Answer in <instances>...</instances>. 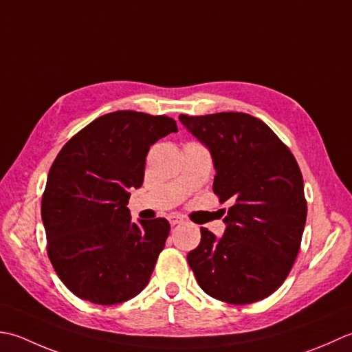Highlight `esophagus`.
I'll use <instances>...</instances> for the list:
<instances>
[{"instance_id": "1", "label": "esophagus", "mask_w": 352, "mask_h": 352, "mask_svg": "<svg viewBox=\"0 0 352 352\" xmlns=\"http://www.w3.org/2000/svg\"><path fill=\"white\" fill-rule=\"evenodd\" d=\"M168 221L171 226H176V225H182L184 223V219L182 217H177V216H170Z\"/></svg>"}]
</instances>
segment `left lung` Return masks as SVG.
Masks as SVG:
<instances>
[{"label": "left lung", "instance_id": "obj_1", "mask_svg": "<svg viewBox=\"0 0 352 352\" xmlns=\"http://www.w3.org/2000/svg\"><path fill=\"white\" fill-rule=\"evenodd\" d=\"M211 150L212 191L231 200L220 240L200 228L199 246L186 255L202 290L228 304L270 296L295 264L307 219L302 173L284 142L249 113L179 116Z\"/></svg>", "mask_w": 352, "mask_h": 352}]
</instances>
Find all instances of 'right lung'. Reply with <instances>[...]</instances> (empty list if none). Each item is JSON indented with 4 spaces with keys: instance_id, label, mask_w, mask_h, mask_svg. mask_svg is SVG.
<instances>
[{
    "instance_id": "add662e5",
    "label": "right lung",
    "mask_w": 352,
    "mask_h": 352,
    "mask_svg": "<svg viewBox=\"0 0 352 352\" xmlns=\"http://www.w3.org/2000/svg\"><path fill=\"white\" fill-rule=\"evenodd\" d=\"M177 132L167 116L117 111L96 118L60 148L41 214L47 254L77 298L121 304L144 289L170 234L166 219L133 223L129 188H140L152 144Z\"/></svg>"
}]
</instances>
